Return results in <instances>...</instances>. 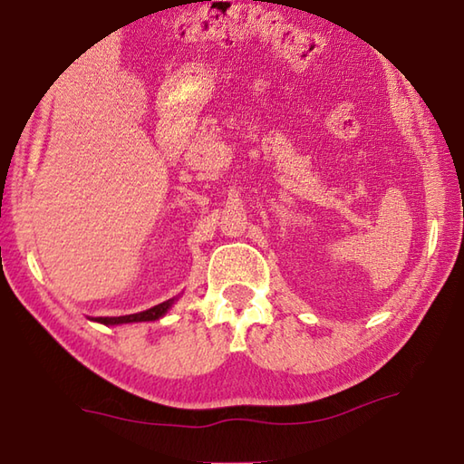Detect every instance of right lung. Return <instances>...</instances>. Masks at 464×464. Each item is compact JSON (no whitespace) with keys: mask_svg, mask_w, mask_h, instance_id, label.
Instances as JSON below:
<instances>
[{"mask_svg":"<svg viewBox=\"0 0 464 464\" xmlns=\"http://www.w3.org/2000/svg\"><path fill=\"white\" fill-rule=\"evenodd\" d=\"M175 304V298L172 300H166L162 304H158V306H151L148 310H143V313H137V314H124V316H95V323H102V324H124V323H143V321H158L162 319V316L169 313V308Z\"/></svg>","mask_w":464,"mask_h":464,"instance_id":"obj_1","label":"right lung"}]
</instances>
